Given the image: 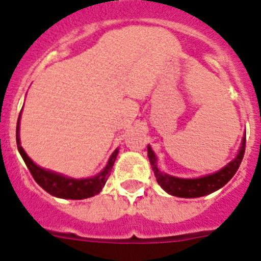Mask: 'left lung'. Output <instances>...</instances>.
I'll list each match as a JSON object with an SVG mask.
<instances>
[{
	"mask_svg": "<svg viewBox=\"0 0 261 261\" xmlns=\"http://www.w3.org/2000/svg\"><path fill=\"white\" fill-rule=\"evenodd\" d=\"M244 150H246V137H243V140H242V145L239 147L238 154L231 162L221 168L220 171L211 175H205V176L201 177H195V179H181V177L172 176V175L161 171L158 166H156L155 154H154L153 149L149 145H147V156H149V161H150L156 181L166 192L172 196H176V197L195 199V197H201V196L209 195V193H213L214 191L222 188L234 176L237 170L241 166Z\"/></svg>",
	"mask_w": 261,
	"mask_h": 261,
	"instance_id": "obj_1",
	"label": "left lung"
}]
</instances>
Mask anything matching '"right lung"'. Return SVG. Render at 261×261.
I'll return each mask as SVG.
<instances>
[{
	"label": "right lung",
	"mask_w": 261,
	"mask_h": 261,
	"mask_svg": "<svg viewBox=\"0 0 261 261\" xmlns=\"http://www.w3.org/2000/svg\"><path fill=\"white\" fill-rule=\"evenodd\" d=\"M22 112V111H20ZM20 119V115H19ZM19 119L17 123V146L19 150L20 155H22L23 161L26 163L27 168L30 170L31 175L34 176L36 183L47 191L49 195L56 196L60 199H70V200H82L87 199V197H93V196L98 195L102 188L105 187L106 181H107L108 176L111 175V170L115 163L117 154H119V149L111 154L110 159H108L107 165L103 168L102 171L98 175L93 177H86V179H73V177H68L62 174H57V172L49 171L45 168L40 167L36 163H34L31 158L26 154V151L23 150V147L20 146L19 140Z\"/></svg>",
	"instance_id": "1"
}]
</instances>
